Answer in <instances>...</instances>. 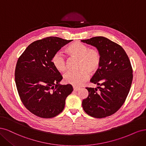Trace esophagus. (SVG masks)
Masks as SVG:
<instances>
[{"instance_id": "obj_1", "label": "esophagus", "mask_w": 146, "mask_h": 146, "mask_svg": "<svg viewBox=\"0 0 146 146\" xmlns=\"http://www.w3.org/2000/svg\"><path fill=\"white\" fill-rule=\"evenodd\" d=\"M79 87H73V90L74 91V92H77V91H78L79 90Z\"/></svg>"}]
</instances>
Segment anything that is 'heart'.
Listing matches in <instances>:
<instances>
[{"label":"heart","instance_id":"heart-1","mask_svg":"<svg viewBox=\"0 0 146 146\" xmlns=\"http://www.w3.org/2000/svg\"><path fill=\"white\" fill-rule=\"evenodd\" d=\"M66 53L71 56L79 58V70L70 71L64 76L65 83L74 87H79L86 81L91 74L96 73L101 64L102 57L100 51L95 48L88 46L80 42H74L65 48ZM51 62L54 67L59 72H64L67 70L66 59L59 53H55Z\"/></svg>","mask_w":146,"mask_h":146}]
</instances>
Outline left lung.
I'll return each mask as SVG.
<instances>
[{
	"label": "left lung",
	"instance_id": "left-lung-1",
	"mask_svg": "<svg viewBox=\"0 0 146 146\" xmlns=\"http://www.w3.org/2000/svg\"><path fill=\"white\" fill-rule=\"evenodd\" d=\"M96 47L102 60L98 71L90 82L97 88L86 87L88 96L82 101L84 110L96 118L114 114L123 105L133 79L130 59L121 46L102 36L81 40Z\"/></svg>",
	"mask_w": 146,
	"mask_h": 146
}]
</instances>
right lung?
Segmentation results:
<instances>
[{"label":"right lung","mask_w":146,"mask_h":146,"mask_svg":"<svg viewBox=\"0 0 146 146\" xmlns=\"http://www.w3.org/2000/svg\"><path fill=\"white\" fill-rule=\"evenodd\" d=\"M72 40L47 37L27 46L19 58L15 82L22 104L33 115L51 118L64 109L65 100L73 89L60 85L62 76L51 62L53 56Z\"/></svg>","instance_id":"1"}]
</instances>
